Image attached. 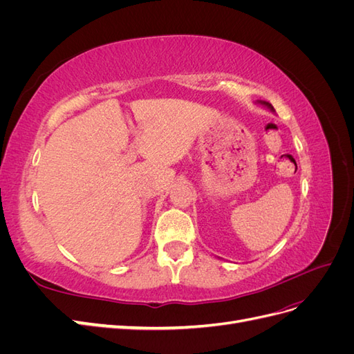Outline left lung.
Returning a JSON list of instances; mask_svg holds the SVG:
<instances>
[{"label": "left lung", "instance_id": "1", "mask_svg": "<svg viewBox=\"0 0 354 354\" xmlns=\"http://www.w3.org/2000/svg\"><path fill=\"white\" fill-rule=\"evenodd\" d=\"M264 104H266V106H269V108H270V109H273V108H272V104H269V103H266V102H264Z\"/></svg>", "mask_w": 354, "mask_h": 354}]
</instances>
